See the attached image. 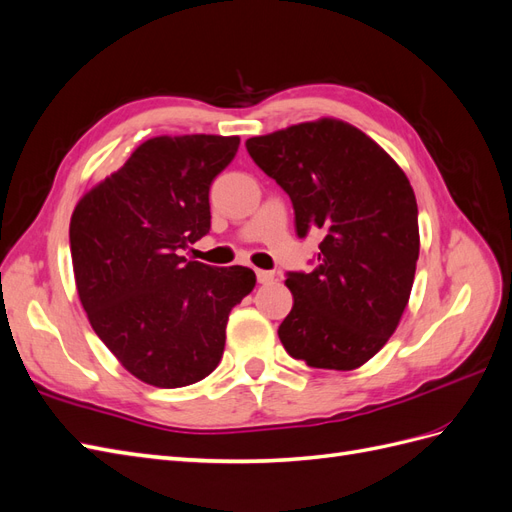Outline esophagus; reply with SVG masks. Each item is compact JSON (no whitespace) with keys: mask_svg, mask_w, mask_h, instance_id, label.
Wrapping results in <instances>:
<instances>
[{"mask_svg":"<svg viewBox=\"0 0 512 512\" xmlns=\"http://www.w3.org/2000/svg\"><path fill=\"white\" fill-rule=\"evenodd\" d=\"M256 280H258V284H269L273 280V273L265 271V269H256Z\"/></svg>","mask_w":512,"mask_h":512,"instance_id":"obj_1","label":"esophagus"}]
</instances>
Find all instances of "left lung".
Instances as JSON below:
<instances>
[{
  "instance_id": "8db88e82",
  "label": "left lung",
  "mask_w": 512,
  "mask_h": 512,
  "mask_svg": "<svg viewBox=\"0 0 512 512\" xmlns=\"http://www.w3.org/2000/svg\"><path fill=\"white\" fill-rule=\"evenodd\" d=\"M245 147L290 196L297 235H324L316 269L286 273L294 305L277 335L309 367H361L389 342L410 299L421 243L408 177L337 119L247 138Z\"/></svg>"
}]
</instances>
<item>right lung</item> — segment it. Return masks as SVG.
I'll use <instances>...</instances> for the list:
<instances>
[{"instance_id":"add662e5","label":"right lung","mask_w":512,"mask_h":512,"mask_svg":"<svg viewBox=\"0 0 512 512\" xmlns=\"http://www.w3.org/2000/svg\"><path fill=\"white\" fill-rule=\"evenodd\" d=\"M239 143L151 138L72 213L74 280L91 327L132 376L160 389L218 367L230 309L256 286L252 269L181 256L209 232V188Z\"/></svg>"}]
</instances>
